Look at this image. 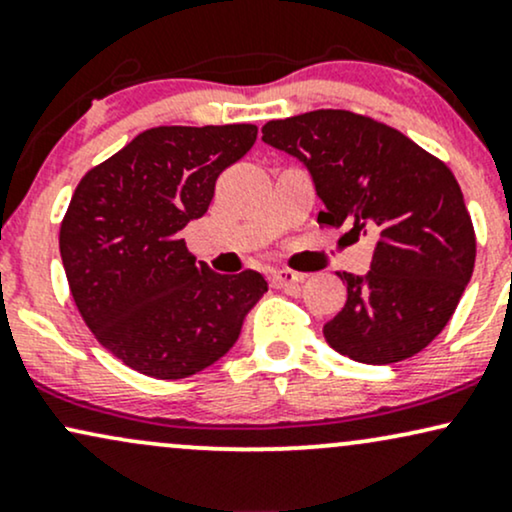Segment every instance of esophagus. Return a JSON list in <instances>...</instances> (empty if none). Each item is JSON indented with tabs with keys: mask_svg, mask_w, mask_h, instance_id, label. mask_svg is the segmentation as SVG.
<instances>
[{
	"mask_svg": "<svg viewBox=\"0 0 512 512\" xmlns=\"http://www.w3.org/2000/svg\"><path fill=\"white\" fill-rule=\"evenodd\" d=\"M303 279H305V274L291 272V269H276V272L272 274V281H274L276 289H289V286L301 284Z\"/></svg>",
	"mask_w": 512,
	"mask_h": 512,
	"instance_id": "34e87169",
	"label": "esophagus"
}]
</instances>
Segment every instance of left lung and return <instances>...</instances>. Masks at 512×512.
Masks as SVG:
<instances>
[{
	"label": "left lung",
	"mask_w": 512,
	"mask_h": 512,
	"mask_svg": "<svg viewBox=\"0 0 512 512\" xmlns=\"http://www.w3.org/2000/svg\"><path fill=\"white\" fill-rule=\"evenodd\" d=\"M262 142L303 163L322 226L375 236L370 272H337L346 303L322 327L339 354L404 361L443 332L469 284L477 238L455 175L397 129L349 110H313L262 127Z\"/></svg>",
	"instance_id": "8db88e82"
}]
</instances>
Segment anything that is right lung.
Here are the masks:
<instances>
[{
    "mask_svg": "<svg viewBox=\"0 0 512 512\" xmlns=\"http://www.w3.org/2000/svg\"><path fill=\"white\" fill-rule=\"evenodd\" d=\"M255 139V125L146 129L76 185L60 228L64 272L88 330L125 366L178 380L238 342L267 281L197 264L182 228L207 214L216 178Z\"/></svg>",
    "mask_w": 512,
    "mask_h": 512,
    "instance_id": "obj_1",
    "label": "right lung"
}]
</instances>
